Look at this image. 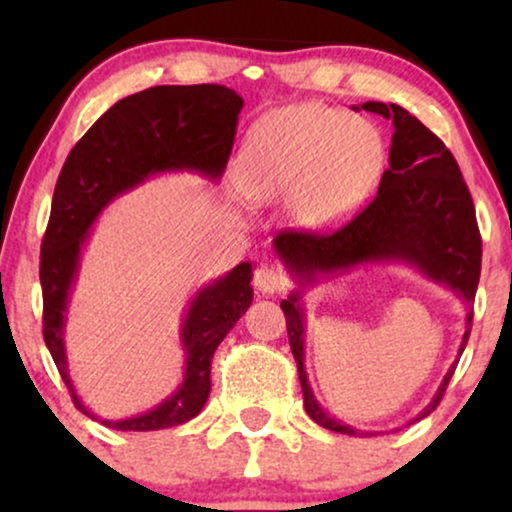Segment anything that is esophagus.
Listing matches in <instances>:
<instances>
[{
  "label": "esophagus",
  "mask_w": 512,
  "mask_h": 512,
  "mask_svg": "<svg viewBox=\"0 0 512 512\" xmlns=\"http://www.w3.org/2000/svg\"><path fill=\"white\" fill-rule=\"evenodd\" d=\"M254 286L258 293H268V296H275V293H282L286 286H289V279L282 270L272 268V265H261L254 272Z\"/></svg>",
  "instance_id": "1"
}]
</instances>
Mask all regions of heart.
<instances>
[{
  "mask_svg": "<svg viewBox=\"0 0 512 512\" xmlns=\"http://www.w3.org/2000/svg\"><path fill=\"white\" fill-rule=\"evenodd\" d=\"M382 165V135L366 118L324 104H293L254 123L235 174L249 200L270 205L286 198L296 226L324 230L359 209Z\"/></svg>",
  "mask_w": 512,
  "mask_h": 512,
  "instance_id": "1",
  "label": "heart"
}]
</instances>
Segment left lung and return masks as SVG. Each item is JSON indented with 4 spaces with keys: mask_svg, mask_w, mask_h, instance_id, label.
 <instances>
[{
    "mask_svg": "<svg viewBox=\"0 0 512 512\" xmlns=\"http://www.w3.org/2000/svg\"><path fill=\"white\" fill-rule=\"evenodd\" d=\"M387 118L394 125L389 167L382 174L375 200L345 228L333 235L279 233L272 240L275 254L296 282L282 300L289 345L298 363L305 410L314 422L345 436H375L331 415L314 396L305 370V293L324 279H333L361 265L398 263L417 270L431 282L443 284L468 307L457 361L447 368L436 394L408 424L429 417L452 380L459 356L464 354L473 321V300L478 291L482 242L475 223L471 193L461 177L457 160L445 144L398 104L363 102L354 111Z\"/></svg>",
    "mask_w": 512,
    "mask_h": 512,
    "instance_id": "1",
    "label": "left lung"
}]
</instances>
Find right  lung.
<instances>
[{"instance_id": "add662e5", "label": "right lung", "mask_w": 512, "mask_h": 512, "mask_svg": "<svg viewBox=\"0 0 512 512\" xmlns=\"http://www.w3.org/2000/svg\"><path fill=\"white\" fill-rule=\"evenodd\" d=\"M242 107V97L219 83L146 88L104 111L62 165L41 244L44 340L76 408L109 429L160 431L200 415L212 389L216 347L254 300V263L235 265L188 300L179 326L184 373L177 389L139 415L104 419L76 394L65 345L69 300L90 228L111 202L158 174L191 172L216 184L226 172Z\"/></svg>"}]
</instances>
